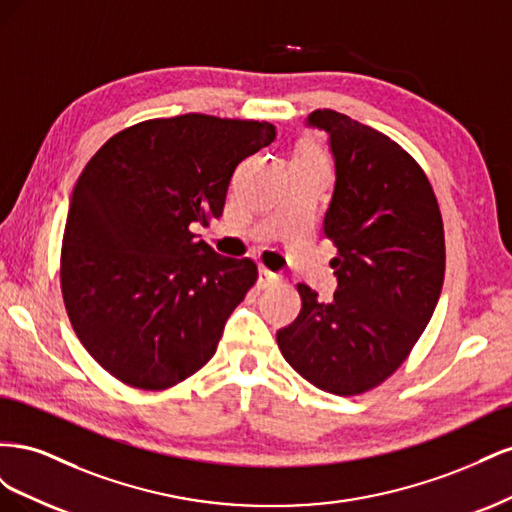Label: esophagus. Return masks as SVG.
<instances>
[{
    "label": "esophagus",
    "mask_w": 512,
    "mask_h": 512,
    "mask_svg": "<svg viewBox=\"0 0 512 512\" xmlns=\"http://www.w3.org/2000/svg\"><path fill=\"white\" fill-rule=\"evenodd\" d=\"M280 282H282V277L277 275V273H273L269 269H260L258 271V288H271V286L280 284Z\"/></svg>",
    "instance_id": "34e87169"
}]
</instances>
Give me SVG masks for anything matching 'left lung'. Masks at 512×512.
Returning a JSON list of instances; mask_svg holds the SVG:
<instances>
[{
	"instance_id": "left-lung-1",
	"label": "left lung",
	"mask_w": 512,
	"mask_h": 512,
	"mask_svg": "<svg viewBox=\"0 0 512 512\" xmlns=\"http://www.w3.org/2000/svg\"><path fill=\"white\" fill-rule=\"evenodd\" d=\"M329 136L335 188L324 237L337 290L331 301L299 284L301 314L277 331L284 359L333 395L374 389L404 363L438 305L444 226L431 183L408 153L348 115L314 111Z\"/></svg>"
}]
</instances>
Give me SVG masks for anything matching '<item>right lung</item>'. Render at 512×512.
<instances>
[{"instance_id":"obj_1","label":"right lung","mask_w":512,"mask_h":512,"mask_svg":"<svg viewBox=\"0 0 512 512\" xmlns=\"http://www.w3.org/2000/svg\"><path fill=\"white\" fill-rule=\"evenodd\" d=\"M275 136L269 121L188 113L136 123L89 160L68 207L61 292L108 374L156 391L215 354L258 271L192 228L220 218L239 162Z\"/></svg>"}]
</instances>
